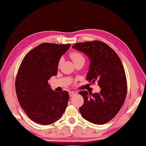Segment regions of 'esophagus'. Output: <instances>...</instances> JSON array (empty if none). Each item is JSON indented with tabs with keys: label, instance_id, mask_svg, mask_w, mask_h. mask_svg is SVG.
<instances>
[{
	"label": "esophagus",
	"instance_id": "esophagus-1",
	"mask_svg": "<svg viewBox=\"0 0 146 146\" xmlns=\"http://www.w3.org/2000/svg\"><path fill=\"white\" fill-rule=\"evenodd\" d=\"M76 94V92H74V91H72V92H69V96L70 97H73V96H74Z\"/></svg>",
	"mask_w": 146,
	"mask_h": 146
}]
</instances>
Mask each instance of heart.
<instances>
[{"instance_id":"b5f03b06","label":"heart","mask_w":146,"mask_h":146,"mask_svg":"<svg viewBox=\"0 0 146 146\" xmlns=\"http://www.w3.org/2000/svg\"><path fill=\"white\" fill-rule=\"evenodd\" d=\"M70 56L71 57V58H72V60H73L74 62L78 61V60H84V56H82L81 54L78 53V52H72V53H70ZM62 62V58H61L59 60L58 65H61Z\"/></svg>"}]
</instances>
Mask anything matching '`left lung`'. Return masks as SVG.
Wrapping results in <instances>:
<instances>
[{"mask_svg": "<svg viewBox=\"0 0 146 146\" xmlns=\"http://www.w3.org/2000/svg\"><path fill=\"white\" fill-rule=\"evenodd\" d=\"M88 57L90 61L86 80L97 82L100 92L81 91L84 104L79 107L82 117L95 125L109 122L123 106L127 82L124 68L113 49L101 41L74 44L72 46Z\"/></svg>", "mask_w": 146, "mask_h": 146, "instance_id": "8db88e82", "label": "left lung"}]
</instances>
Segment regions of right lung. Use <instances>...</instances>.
<instances>
[{
  "label": "right lung",
  "mask_w": 146,
  "mask_h": 146,
  "mask_svg": "<svg viewBox=\"0 0 146 146\" xmlns=\"http://www.w3.org/2000/svg\"><path fill=\"white\" fill-rule=\"evenodd\" d=\"M70 44L42 43L30 51L16 79L19 103L27 116L40 125H51L62 117L67 106V91L56 92L48 80L57 74L58 62Z\"/></svg>",
  "instance_id": "right-lung-1"
}]
</instances>
